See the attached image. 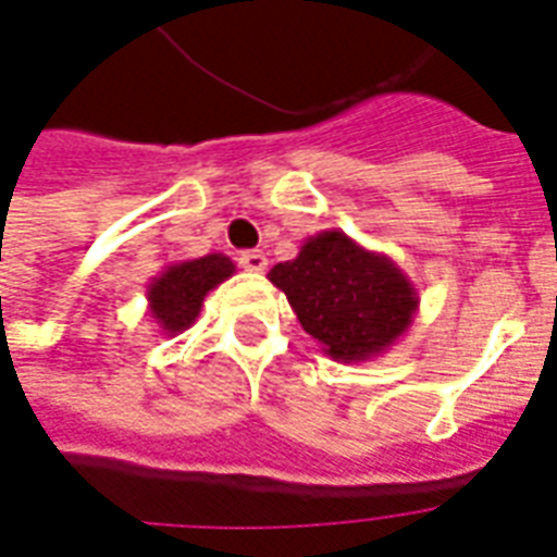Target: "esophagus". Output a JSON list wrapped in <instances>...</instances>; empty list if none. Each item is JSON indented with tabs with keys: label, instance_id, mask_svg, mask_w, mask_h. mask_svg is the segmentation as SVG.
<instances>
[{
	"label": "esophagus",
	"instance_id": "34e87169",
	"mask_svg": "<svg viewBox=\"0 0 557 557\" xmlns=\"http://www.w3.org/2000/svg\"><path fill=\"white\" fill-rule=\"evenodd\" d=\"M236 262H239L245 271H253V274H260V271H265V265H269V260H265V253L262 251H243L236 257Z\"/></svg>",
	"mask_w": 557,
	"mask_h": 557
}]
</instances>
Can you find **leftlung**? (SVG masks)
I'll use <instances>...</instances> for the list:
<instances>
[{
    "mask_svg": "<svg viewBox=\"0 0 557 557\" xmlns=\"http://www.w3.org/2000/svg\"><path fill=\"white\" fill-rule=\"evenodd\" d=\"M269 280L288 297L297 321L341 364L384 356L419 312L413 280L344 231L309 236L295 260L277 262Z\"/></svg>",
    "mask_w": 557,
    "mask_h": 557,
    "instance_id": "8db88e82",
    "label": "left lung"
}]
</instances>
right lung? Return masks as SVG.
<instances>
[{
	"instance_id": "right-lung-1",
	"label": "right lung",
	"mask_w": 557,
	"mask_h": 557,
	"mask_svg": "<svg viewBox=\"0 0 557 557\" xmlns=\"http://www.w3.org/2000/svg\"><path fill=\"white\" fill-rule=\"evenodd\" d=\"M234 260L225 253H205L196 260H178L164 265L159 277L147 286V309L159 323L161 335H178L190 330L201 312L208 292L234 277Z\"/></svg>"
}]
</instances>
